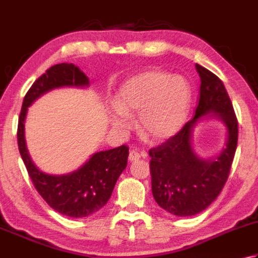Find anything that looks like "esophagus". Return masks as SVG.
Instances as JSON below:
<instances>
[{"instance_id":"esophagus-1","label":"esophagus","mask_w":258,"mask_h":258,"mask_svg":"<svg viewBox=\"0 0 258 258\" xmlns=\"http://www.w3.org/2000/svg\"><path fill=\"white\" fill-rule=\"evenodd\" d=\"M141 158V154L136 152V151H130V154H128V160L131 162H133V161L139 160Z\"/></svg>"}]
</instances>
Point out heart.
Segmentation results:
<instances>
[{
    "label": "heart",
    "instance_id": "1",
    "mask_svg": "<svg viewBox=\"0 0 258 258\" xmlns=\"http://www.w3.org/2000/svg\"><path fill=\"white\" fill-rule=\"evenodd\" d=\"M191 86L182 76L148 69L131 76L116 92V108L109 116L112 127H130L128 116L138 114L140 134L152 143H162L180 132L188 117Z\"/></svg>",
    "mask_w": 258,
    "mask_h": 258
}]
</instances>
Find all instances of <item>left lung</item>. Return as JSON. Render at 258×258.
<instances>
[{
  "label": "left lung",
  "instance_id": "8db88e82",
  "mask_svg": "<svg viewBox=\"0 0 258 258\" xmlns=\"http://www.w3.org/2000/svg\"><path fill=\"white\" fill-rule=\"evenodd\" d=\"M196 68L201 84L195 117L172 139L149 152L156 204L179 217L201 213L219 196L228 178L238 140V123L223 82L203 66L197 63ZM206 118L218 119L226 127L223 149L210 158H203L193 149L194 130Z\"/></svg>",
  "mask_w": 258,
  "mask_h": 258
}]
</instances>
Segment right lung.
<instances>
[{
	"label": "right lung",
	"mask_w": 258,
	"mask_h": 258,
	"mask_svg": "<svg viewBox=\"0 0 258 258\" xmlns=\"http://www.w3.org/2000/svg\"><path fill=\"white\" fill-rule=\"evenodd\" d=\"M89 78L74 63H58L39 77L25 95L19 118L18 144L28 173L40 196L51 208L70 218H84L107 204L116 181L127 165L128 148L99 151L73 172L50 174L40 170L29 153L25 119L29 107L50 90L61 87H89Z\"/></svg>",
	"instance_id": "1"
}]
</instances>
